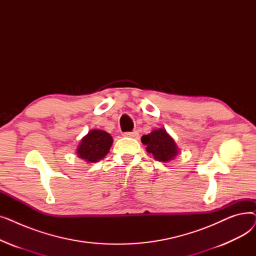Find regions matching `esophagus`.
I'll use <instances>...</instances> for the list:
<instances>
[{
  "mask_svg": "<svg viewBox=\"0 0 256 256\" xmlns=\"http://www.w3.org/2000/svg\"><path fill=\"white\" fill-rule=\"evenodd\" d=\"M124 137H130V138H137L139 136V132L137 130L134 132H126L124 134Z\"/></svg>",
  "mask_w": 256,
  "mask_h": 256,
  "instance_id": "esophagus-1",
  "label": "esophagus"
}]
</instances>
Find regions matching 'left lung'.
<instances>
[{
	"mask_svg": "<svg viewBox=\"0 0 256 256\" xmlns=\"http://www.w3.org/2000/svg\"><path fill=\"white\" fill-rule=\"evenodd\" d=\"M141 141L146 145V152L160 162H169L178 154L176 143L164 128L154 130L148 135L142 136Z\"/></svg>",
	"mask_w": 256,
	"mask_h": 256,
	"instance_id": "1",
	"label": "left lung"
}]
</instances>
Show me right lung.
<instances>
[{
  "label": "right lung",
  "mask_w": 256,
  "mask_h": 256,
  "mask_svg": "<svg viewBox=\"0 0 256 256\" xmlns=\"http://www.w3.org/2000/svg\"><path fill=\"white\" fill-rule=\"evenodd\" d=\"M112 144L113 138L109 132L102 130H91L80 140L76 154L87 163H96L108 154Z\"/></svg>",
  "instance_id": "right-lung-1"
}]
</instances>
